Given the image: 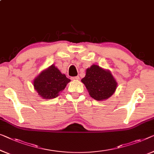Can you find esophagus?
<instances>
[{
	"instance_id": "obj_1",
	"label": "esophagus",
	"mask_w": 154,
	"mask_h": 154,
	"mask_svg": "<svg viewBox=\"0 0 154 154\" xmlns=\"http://www.w3.org/2000/svg\"><path fill=\"white\" fill-rule=\"evenodd\" d=\"M72 80H76V81H77V80H79V76H76V77H72Z\"/></svg>"
}]
</instances>
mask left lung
I'll return each instance as SVG.
<instances>
[{
  "label": "left lung",
  "instance_id": "left-lung-1",
  "mask_svg": "<svg viewBox=\"0 0 154 154\" xmlns=\"http://www.w3.org/2000/svg\"><path fill=\"white\" fill-rule=\"evenodd\" d=\"M91 97L97 101L105 100L115 93L117 82L109 70L97 65H93L86 70V76L82 79Z\"/></svg>",
  "mask_w": 154,
  "mask_h": 154
}]
</instances>
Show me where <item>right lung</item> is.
Returning <instances> with one entry per match:
<instances>
[{"instance_id": "obj_1", "label": "right lung", "mask_w": 154, "mask_h": 154, "mask_svg": "<svg viewBox=\"0 0 154 154\" xmlns=\"http://www.w3.org/2000/svg\"><path fill=\"white\" fill-rule=\"evenodd\" d=\"M70 79L52 64L34 79V89L43 99H52L64 90Z\"/></svg>"}]
</instances>
